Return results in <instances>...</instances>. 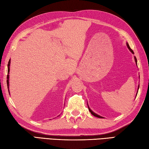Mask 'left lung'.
Wrapping results in <instances>:
<instances>
[{"mask_svg":"<svg viewBox=\"0 0 149 149\" xmlns=\"http://www.w3.org/2000/svg\"><path fill=\"white\" fill-rule=\"evenodd\" d=\"M127 47H128V49L130 50V51L132 53V54H134V51L132 50L131 49H130V46H129V45H128V43H127ZM134 59H135V61H136V64H137V59H136V57H134ZM138 89H139V86H138ZM88 108H89V111L91 112V113L93 115V116H94L95 117H99V118H103L102 117H101V116H99V115H97V114H96L95 113H94L93 111L91 109L89 108V107L88 106Z\"/></svg>","mask_w":149,"mask_h":149,"instance_id":"8db88e82","label":"left lung"}]
</instances>
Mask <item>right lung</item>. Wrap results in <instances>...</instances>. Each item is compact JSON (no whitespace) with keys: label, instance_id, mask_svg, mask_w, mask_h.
<instances>
[{"label":"right lung","instance_id":"right-lung-1","mask_svg":"<svg viewBox=\"0 0 149 149\" xmlns=\"http://www.w3.org/2000/svg\"><path fill=\"white\" fill-rule=\"evenodd\" d=\"M10 60L8 61V75H7V86H8V88L9 89V72H10ZM9 90V89H8ZM10 93V91H9Z\"/></svg>","mask_w":149,"mask_h":149}]
</instances>
